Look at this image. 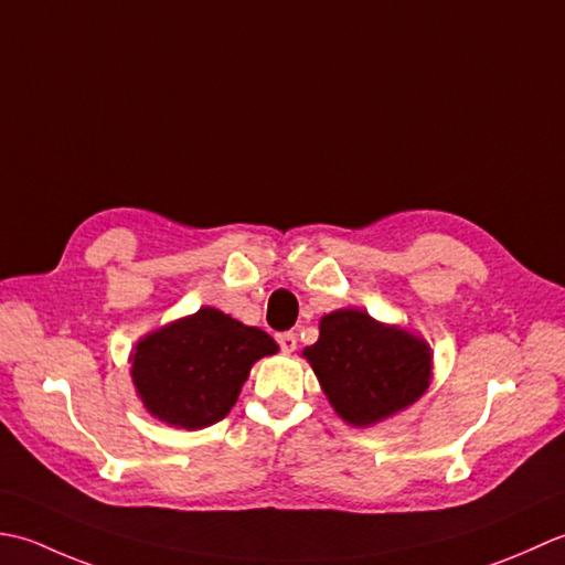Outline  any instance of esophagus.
Here are the masks:
<instances>
[{"mask_svg":"<svg viewBox=\"0 0 565 565\" xmlns=\"http://www.w3.org/2000/svg\"><path fill=\"white\" fill-rule=\"evenodd\" d=\"M278 343L285 353H292L297 349V337L292 331H282V333H278Z\"/></svg>","mask_w":565,"mask_h":565,"instance_id":"34e87169","label":"esophagus"}]
</instances>
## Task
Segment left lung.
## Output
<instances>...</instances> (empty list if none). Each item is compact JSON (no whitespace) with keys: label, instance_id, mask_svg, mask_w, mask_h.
I'll list each match as a JSON object with an SVG mask.
<instances>
[{"label":"left lung","instance_id":"1","mask_svg":"<svg viewBox=\"0 0 565 565\" xmlns=\"http://www.w3.org/2000/svg\"><path fill=\"white\" fill-rule=\"evenodd\" d=\"M343 422L371 427L414 405L431 383L429 343L375 321L363 309H337L319 321V341L302 351Z\"/></svg>","mask_w":565,"mask_h":565}]
</instances>
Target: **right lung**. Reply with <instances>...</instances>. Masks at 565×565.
Instances as JSON below:
<instances>
[{
  "label": "right lung",
  "mask_w": 565,
  "mask_h": 565,
  "mask_svg": "<svg viewBox=\"0 0 565 565\" xmlns=\"http://www.w3.org/2000/svg\"><path fill=\"white\" fill-rule=\"evenodd\" d=\"M278 353V343L258 327L202 307L170 321L136 343L131 377L143 407L178 429H204L236 405L250 365Z\"/></svg>",
  "instance_id": "1"
}]
</instances>
